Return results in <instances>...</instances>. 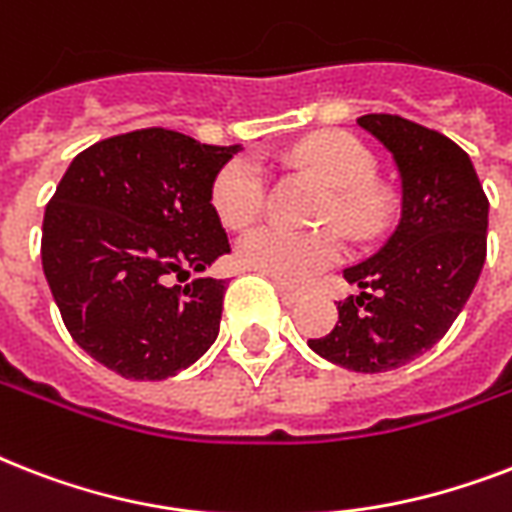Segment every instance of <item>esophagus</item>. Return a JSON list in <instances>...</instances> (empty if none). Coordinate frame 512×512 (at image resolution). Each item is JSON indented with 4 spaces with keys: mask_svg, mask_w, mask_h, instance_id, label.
I'll list each match as a JSON object with an SVG mask.
<instances>
[{
    "mask_svg": "<svg viewBox=\"0 0 512 512\" xmlns=\"http://www.w3.org/2000/svg\"><path fill=\"white\" fill-rule=\"evenodd\" d=\"M276 289H279V295L284 297V300H287V303H300V300H303V292H300V289H295V287H287V284H281V281H276Z\"/></svg>",
    "mask_w": 512,
    "mask_h": 512,
    "instance_id": "esophagus-1",
    "label": "esophagus"
}]
</instances>
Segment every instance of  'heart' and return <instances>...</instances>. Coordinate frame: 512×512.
Segmentation results:
<instances>
[{
    "mask_svg": "<svg viewBox=\"0 0 512 512\" xmlns=\"http://www.w3.org/2000/svg\"><path fill=\"white\" fill-rule=\"evenodd\" d=\"M297 162L335 193L332 215L342 228L356 236H369L380 228L385 201L369 185L374 177V159L356 138L340 132L316 135L297 148ZM263 193L265 177L260 162L249 156L236 159L215 180L212 201L217 217L228 228H247L260 215ZM239 257L247 268H255L281 284H305L340 260L342 241L335 233L303 236L276 225H263L241 239Z\"/></svg>",
    "mask_w": 512,
    "mask_h": 512,
    "instance_id": "heart-1",
    "label": "heart"
}]
</instances>
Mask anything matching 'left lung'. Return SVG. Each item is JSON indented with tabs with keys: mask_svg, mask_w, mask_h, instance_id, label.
I'll return each mask as SVG.
<instances>
[{
	"mask_svg": "<svg viewBox=\"0 0 512 512\" xmlns=\"http://www.w3.org/2000/svg\"><path fill=\"white\" fill-rule=\"evenodd\" d=\"M358 127L390 156L401 212L374 255L342 271L356 297L313 353L350 372H390L430 350L468 303L486 260L489 201L470 156L441 132L390 114Z\"/></svg>",
	"mask_w": 512,
	"mask_h": 512,
	"instance_id": "obj_1",
	"label": "left lung"
}]
</instances>
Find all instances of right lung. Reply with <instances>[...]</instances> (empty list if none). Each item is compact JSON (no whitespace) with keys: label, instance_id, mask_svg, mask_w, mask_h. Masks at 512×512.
<instances>
[{"label":"right lung","instance_id":"obj_1","mask_svg":"<svg viewBox=\"0 0 512 512\" xmlns=\"http://www.w3.org/2000/svg\"><path fill=\"white\" fill-rule=\"evenodd\" d=\"M239 151L135 130L82 151L55 188L44 279L76 345L111 372L167 380L217 340L228 281L204 271L231 247L212 191Z\"/></svg>","mask_w":512,"mask_h":512}]
</instances>
